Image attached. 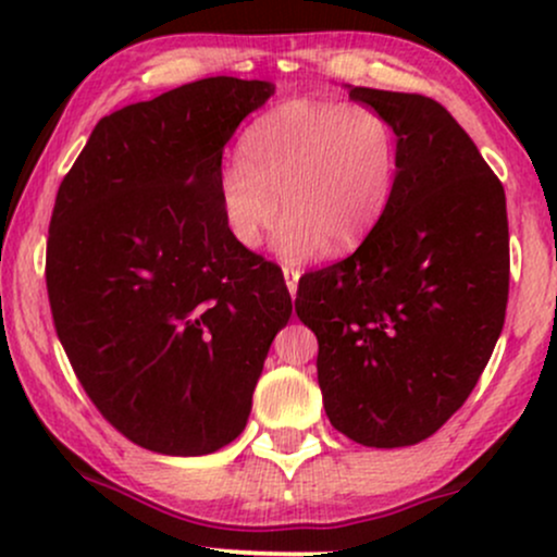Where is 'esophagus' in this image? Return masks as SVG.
Instances as JSON below:
<instances>
[{
  "mask_svg": "<svg viewBox=\"0 0 557 557\" xmlns=\"http://www.w3.org/2000/svg\"><path fill=\"white\" fill-rule=\"evenodd\" d=\"M283 277H285L287 290H290V296H296V290H298V277H300V270H298V267H293V264H283Z\"/></svg>",
  "mask_w": 557,
  "mask_h": 557,
  "instance_id": "obj_1",
  "label": "esophagus"
}]
</instances>
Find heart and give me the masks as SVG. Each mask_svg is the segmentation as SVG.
Segmentation results:
<instances>
[{
    "mask_svg": "<svg viewBox=\"0 0 557 557\" xmlns=\"http://www.w3.org/2000/svg\"><path fill=\"white\" fill-rule=\"evenodd\" d=\"M240 164L220 177L225 225L243 248H259L280 216L274 251L309 259L354 248L385 214L398 175L395 127L363 101L287 99L240 136Z\"/></svg>",
    "mask_w": 557,
    "mask_h": 557,
    "instance_id": "obj_1",
    "label": "heart"
}]
</instances>
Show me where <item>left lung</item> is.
I'll return each instance as SVG.
<instances>
[{"mask_svg":"<svg viewBox=\"0 0 557 557\" xmlns=\"http://www.w3.org/2000/svg\"><path fill=\"white\" fill-rule=\"evenodd\" d=\"M398 138L385 214L350 257L306 272L296 311L319 343L330 424L367 447L426 440L487 367L508 306L505 190L440 101L350 88Z\"/></svg>","mask_w":557,"mask_h":557,"instance_id":"left-lung-1","label":"left lung"}]
</instances>
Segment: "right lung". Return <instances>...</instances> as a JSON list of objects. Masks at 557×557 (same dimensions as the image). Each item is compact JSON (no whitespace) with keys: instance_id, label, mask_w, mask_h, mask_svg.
<instances>
[{"instance_id":"1","label":"right lung","mask_w":557,"mask_h":557,"mask_svg":"<svg viewBox=\"0 0 557 557\" xmlns=\"http://www.w3.org/2000/svg\"><path fill=\"white\" fill-rule=\"evenodd\" d=\"M274 94L230 75L96 123L57 190L47 293L70 367L120 434L207 456L246 426L293 304L277 264L233 240L222 149Z\"/></svg>"}]
</instances>
